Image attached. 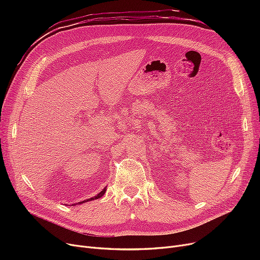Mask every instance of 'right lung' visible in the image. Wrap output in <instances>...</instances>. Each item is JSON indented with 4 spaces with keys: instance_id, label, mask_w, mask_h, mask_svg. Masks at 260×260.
I'll use <instances>...</instances> for the list:
<instances>
[{
    "instance_id": "1",
    "label": "right lung",
    "mask_w": 260,
    "mask_h": 260,
    "mask_svg": "<svg viewBox=\"0 0 260 260\" xmlns=\"http://www.w3.org/2000/svg\"><path fill=\"white\" fill-rule=\"evenodd\" d=\"M105 190H106V188H104L103 190H101V192H100V193H99V194H98L97 196H94V197H92V198H89V199H87V200H84V201L86 202V201H90V200H94V199H98V198H101V197H102V196L104 195V193H105ZM84 201H81V202H79V204H80V203H83Z\"/></svg>"
}]
</instances>
